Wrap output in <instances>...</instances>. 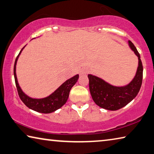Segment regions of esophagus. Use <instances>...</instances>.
Returning a JSON list of instances; mask_svg holds the SVG:
<instances>
[{"label":"esophagus","mask_w":154,"mask_h":154,"mask_svg":"<svg viewBox=\"0 0 154 154\" xmlns=\"http://www.w3.org/2000/svg\"><path fill=\"white\" fill-rule=\"evenodd\" d=\"M87 73V69H83L81 70V72H80V74H81V75H85V74H86Z\"/></svg>","instance_id":"esophagus-1"}]
</instances>
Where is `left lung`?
<instances>
[{"mask_svg":"<svg viewBox=\"0 0 154 154\" xmlns=\"http://www.w3.org/2000/svg\"><path fill=\"white\" fill-rule=\"evenodd\" d=\"M129 45L138 57V67L136 75L129 84L124 87H116L95 75H88L92 99L101 108L111 111L120 109L133 100L140 91L143 82V64L140 54L130 41Z\"/></svg>","mask_w":154,"mask_h":154,"instance_id":"obj_1","label":"left lung"}]
</instances>
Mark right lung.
<instances>
[{"instance_id":"right-lung-1","label":"right lung","mask_w":154,"mask_h":154,"mask_svg":"<svg viewBox=\"0 0 154 154\" xmlns=\"http://www.w3.org/2000/svg\"><path fill=\"white\" fill-rule=\"evenodd\" d=\"M23 48L21 49L19 54L16 57L14 67V79H15V83L16 88H17L18 96H19L20 100L23 102V103L27 107H29L31 109L34 111H36L37 112L49 113L55 112L56 110H57L61 107H63L66 103V102H67L68 99V97H69L71 89L75 84V82H77L78 79H79V75H75L74 77L66 80L54 93L51 94L49 96L46 97V98L41 99H35L30 98V97L26 95L24 92L22 91V89H20L19 85L18 83L17 77H16V63H17L18 58L19 57V55Z\"/></svg>"}]
</instances>
